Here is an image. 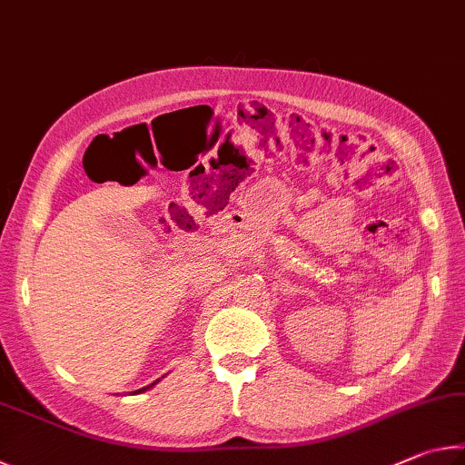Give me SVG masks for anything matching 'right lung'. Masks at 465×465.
Returning <instances> with one entry per match:
<instances>
[{
    "label": "right lung",
    "mask_w": 465,
    "mask_h": 465,
    "mask_svg": "<svg viewBox=\"0 0 465 465\" xmlns=\"http://www.w3.org/2000/svg\"><path fill=\"white\" fill-rule=\"evenodd\" d=\"M155 383H157V381H153L152 385H155ZM152 385H147V388H141V390H137V391H145V390H149V388H152Z\"/></svg>",
    "instance_id": "right-lung-1"
}]
</instances>
